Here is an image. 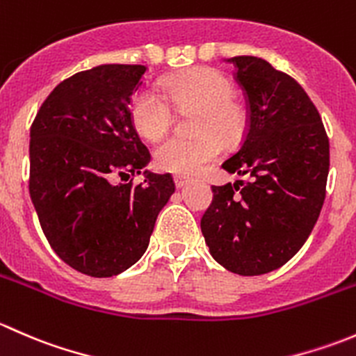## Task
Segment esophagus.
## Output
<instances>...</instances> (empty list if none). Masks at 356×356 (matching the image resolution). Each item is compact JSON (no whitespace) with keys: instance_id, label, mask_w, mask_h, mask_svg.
Here are the masks:
<instances>
[{"instance_id":"1","label":"esophagus","mask_w":356,"mask_h":356,"mask_svg":"<svg viewBox=\"0 0 356 356\" xmlns=\"http://www.w3.org/2000/svg\"><path fill=\"white\" fill-rule=\"evenodd\" d=\"M188 181H189V179L184 177V175H179V174L174 175V182H175V186H177V188H182V186H184Z\"/></svg>"}]
</instances>
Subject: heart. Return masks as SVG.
Returning a JSON list of instances; mask_svg holds the SVG:
<instances>
[{
  "instance_id": "1",
  "label": "heart",
  "mask_w": 356,
  "mask_h": 356,
  "mask_svg": "<svg viewBox=\"0 0 356 356\" xmlns=\"http://www.w3.org/2000/svg\"><path fill=\"white\" fill-rule=\"evenodd\" d=\"M165 96L155 88H141L132 98L131 120L146 139H160L174 122V106L179 113H191L193 138L165 139L155 149V161L161 170L193 175L220 156L225 145H238L245 138L250 115L234 96L231 79L213 68H195L168 79ZM171 103L168 104V102Z\"/></svg>"
}]
</instances>
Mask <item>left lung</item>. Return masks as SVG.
<instances>
[{"instance_id":"left-lung-1","label":"left lung","mask_w":356,"mask_h":356,"mask_svg":"<svg viewBox=\"0 0 356 356\" xmlns=\"http://www.w3.org/2000/svg\"><path fill=\"white\" fill-rule=\"evenodd\" d=\"M250 125L222 168L245 175L211 186L201 232L222 267L261 275L282 267L310 236L325 200L329 138L305 89L257 56H234Z\"/></svg>"}]
</instances>
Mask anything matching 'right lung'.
<instances>
[{"mask_svg": "<svg viewBox=\"0 0 356 356\" xmlns=\"http://www.w3.org/2000/svg\"><path fill=\"white\" fill-rule=\"evenodd\" d=\"M145 65H99L60 82L31 125L29 193L55 253L91 277L134 265L149 245L158 213L175 191L170 174L141 184L148 148L131 120Z\"/></svg>", "mask_w": 356, "mask_h": 356, "instance_id": "obj_1", "label": "right lung"}]
</instances>
